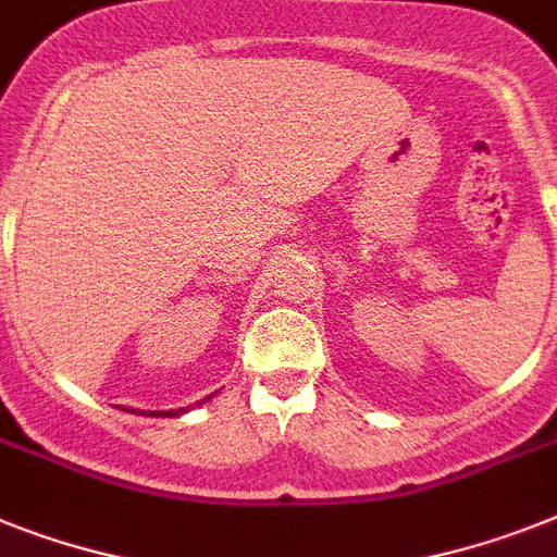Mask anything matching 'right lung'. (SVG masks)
I'll list each match as a JSON object with an SVG mask.
<instances>
[{"label": "right lung", "mask_w": 557, "mask_h": 557, "mask_svg": "<svg viewBox=\"0 0 557 557\" xmlns=\"http://www.w3.org/2000/svg\"><path fill=\"white\" fill-rule=\"evenodd\" d=\"M182 412V410H178ZM178 412H150V416H178Z\"/></svg>", "instance_id": "add662e5"}]
</instances>
